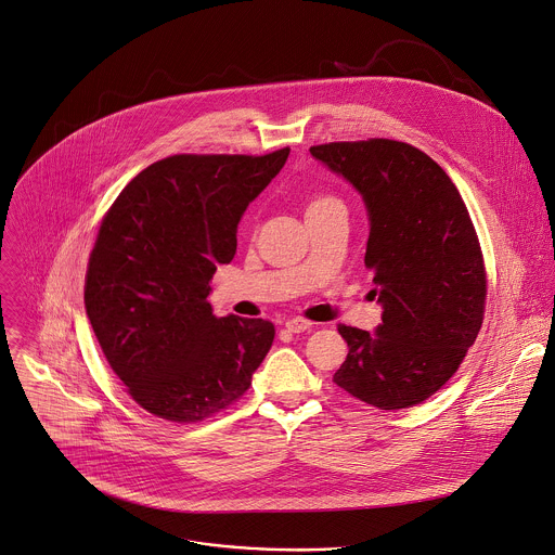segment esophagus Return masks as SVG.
Listing matches in <instances>:
<instances>
[{
    "label": "esophagus",
    "mask_w": 555,
    "mask_h": 555,
    "mask_svg": "<svg viewBox=\"0 0 555 555\" xmlns=\"http://www.w3.org/2000/svg\"><path fill=\"white\" fill-rule=\"evenodd\" d=\"M285 328L292 331V333H302V331L311 328V322H309V320H302V318H289V320L285 322Z\"/></svg>",
    "instance_id": "1"
}]
</instances>
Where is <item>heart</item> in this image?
<instances>
[{
  "mask_svg": "<svg viewBox=\"0 0 555 555\" xmlns=\"http://www.w3.org/2000/svg\"><path fill=\"white\" fill-rule=\"evenodd\" d=\"M326 201H328V198H326ZM320 203H324V201H320Z\"/></svg>",
  "mask_w": 555,
  "mask_h": 555,
  "instance_id": "heart-1",
  "label": "heart"
}]
</instances>
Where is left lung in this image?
Instances as JSON below:
<instances>
[{
  "label": "left lung",
  "instance_id": "obj_1",
  "mask_svg": "<svg viewBox=\"0 0 555 555\" xmlns=\"http://www.w3.org/2000/svg\"><path fill=\"white\" fill-rule=\"evenodd\" d=\"M350 182L367 214L365 268L382 324H339L348 344L333 382L379 410L427 401L460 367L483 320L486 270L468 209L447 171L392 139L309 147Z\"/></svg>",
  "mask_w": 555,
  "mask_h": 555
}]
</instances>
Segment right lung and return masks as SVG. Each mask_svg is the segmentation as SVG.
Returning a JSON list of instances; mask_svg holds the SVG:
<instances>
[{
  "mask_svg": "<svg viewBox=\"0 0 555 555\" xmlns=\"http://www.w3.org/2000/svg\"><path fill=\"white\" fill-rule=\"evenodd\" d=\"M289 147L266 156L176 154L137 173L108 209L87 270L85 307L128 395L171 423L205 421L237 401L274 324L214 315L218 266Z\"/></svg>",
  "mask_w": 555,
  "mask_h": 555,
  "instance_id": "add662e5",
  "label": "right lung"
}]
</instances>
